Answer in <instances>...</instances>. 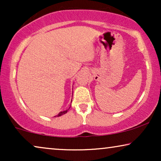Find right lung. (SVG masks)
I'll return each mask as SVG.
<instances>
[{
    "instance_id": "1",
    "label": "right lung",
    "mask_w": 161,
    "mask_h": 161,
    "mask_svg": "<svg viewBox=\"0 0 161 161\" xmlns=\"http://www.w3.org/2000/svg\"><path fill=\"white\" fill-rule=\"evenodd\" d=\"M67 111H68V109L66 110V111H61L60 113L58 114V116H60L61 115H63V114H65L66 113H67Z\"/></svg>"
}]
</instances>
